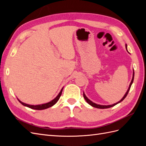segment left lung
Returning a JSON list of instances; mask_svg holds the SVG:
<instances>
[{"label": "left lung", "mask_w": 146, "mask_h": 146, "mask_svg": "<svg viewBox=\"0 0 146 146\" xmlns=\"http://www.w3.org/2000/svg\"><path fill=\"white\" fill-rule=\"evenodd\" d=\"M125 48H126V49H127V44H125ZM127 51H128V50H127ZM134 75H135V72H134V70H133V77H132L131 81V82H130V85H129V88H128V90H127V91L126 92V93H125V94L124 95V96H123V98H122V99H121L120 101H119L118 102L116 103V104H113V105H101L96 104H95V103H94V102H92V101H91L89 99H88L87 97L85 96V93H84V92H83V97H84V98H85V100L86 101V102H87L88 104H89L90 105H91V106H92V107H95V108H97L104 109V108H110V107H114V105H117V104L121 102H122L123 99H124L126 98V96H127L128 93H129V90H130V87H131V85H132V83H133V80H134Z\"/></svg>", "instance_id": "1"}]
</instances>
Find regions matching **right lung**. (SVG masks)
Instances as JSON below:
<instances>
[{"instance_id":"obj_1","label":"right lung","mask_w":146,"mask_h":146,"mask_svg":"<svg viewBox=\"0 0 146 146\" xmlns=\"http://www.w3.org/2000/svg\"><path fill=\"white\" fill-rule=\"evenodd\" d=\"M63 88L61 89V90L60 91V93L58 94V95L57 96L56 98L53 99L52 100H51L50 102H49L48 103H46V104H41V105H29V104H25V103H23L22 102L21 100H19V102L22 104L24 106H25V107H29L30 108H32V109H34V110H44V109H46V108H48L49 107H52L53 105H54L56 102L57 101H58L60 98V96L61 95V93H62V91H63Z\"/></svg>"}]
</instances>
